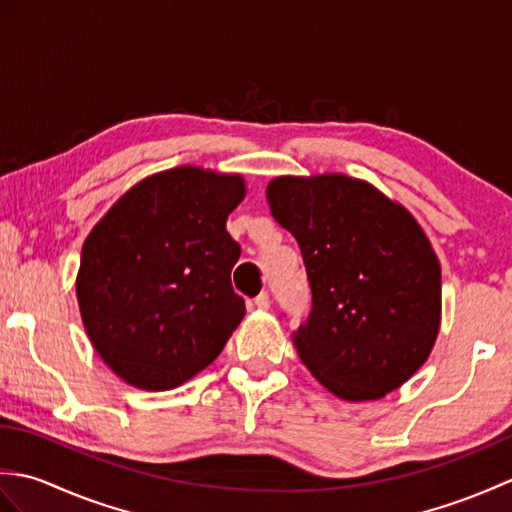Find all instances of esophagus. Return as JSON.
<instances>
[{
	"mask_svg": "<svg viewBox=\"0 0 512 512\" xmlns=\"http://www.w3.org/2000/svg\"><path fill=\"white\" fill-rule=\"evenodd\" d=\"M255 306H257V308H262V310H268V308H270V297H268V292H262V295H257V297H255Z\"/></svg>",
	"mask_w": 512,
	"mask_h": 512,
	"instance_id": "obj_1",
	"label": "esophagus"
}]
</instances>
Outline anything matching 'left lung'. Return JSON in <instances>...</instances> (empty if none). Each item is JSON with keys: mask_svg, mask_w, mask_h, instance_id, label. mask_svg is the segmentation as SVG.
I'll use <instances>...</instances> for the list:
<instances>
[{"mask_svg": "<svg viewBox=\"0 0 512 512\" xmlns=\"http://www.w3.org/2000/svg\"><path fill=\"white\" fill-rule=\"evenodd\" d=\"M266 198L295 235L312 290L292 343L343 400H376L427 361L440 328V262L418 222L372 184L275 178Z\"/></svg>", "mask_w": 512, "mask_h": 512, "instance_id": "left-lung-1", "label": "left lung"}]
</instances>
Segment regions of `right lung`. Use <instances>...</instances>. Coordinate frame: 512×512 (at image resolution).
<instances>
[{"mask_svg":"<svg viewBox=\"0 0 512 512\" xmlns=\"http://www.w3.org/2000/svg\"><path fill=\"white\" fill-rule=\"evenodd\" d=\"M244 193L239 176L162 171L129 189L85 239L76 277L83 325L125 383H187L244 319L231 284L242 248L226 231Z\"/></svg>","mask_w":512,"mask_h":512,"instance_id":"add662e5","label":"right lung"}]
</instances>
